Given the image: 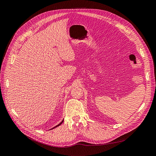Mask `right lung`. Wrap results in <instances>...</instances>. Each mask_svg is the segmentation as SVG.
<instances>
[{
  "mask_svg": "<svg viewBox=\"0 0 156 156\" xmlns=\"http://www.w3.org/2000/svg\"><path fill=\"white\" fill-rule=\"evenodd\" d=\"M63 121H64V120H62V121H61V122H60V123H59V124H58V125H57V126H55V127H53V128H52V129H55V128H56V127H57V126H59V125H61V124H62V122H63Z\"/></svg>",
  "mask_w": 156,
  "mask_h": 156,
  "instance_id": "add662e5",
  "label": "right lung"
}]
</instances>
